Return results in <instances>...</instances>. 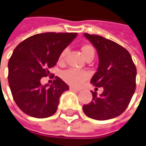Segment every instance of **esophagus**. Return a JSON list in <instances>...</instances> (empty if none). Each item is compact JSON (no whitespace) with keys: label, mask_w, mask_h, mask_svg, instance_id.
<instances>
[{"label":"esophagus","mask_w":146,"mask_h":146,"mask_svg":"<svg viewBox=\"0 0 146 146\" xmlns=\"http://www.w3.org/2000/svg\"><path fill=\"white\" fill-rule=\"evenodd\" d=\"M70 90H71V91L77 92L80 91V88H76V87H74V86H70Z\"/></svg>","instance_id":"obj_1"}]
</instances>
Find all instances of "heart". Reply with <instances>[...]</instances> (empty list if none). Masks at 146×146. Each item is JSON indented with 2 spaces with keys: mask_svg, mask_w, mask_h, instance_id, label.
<instances>
[{
  "mask_svg": "<svg viewBox=\"0 0 146 146\" xmlns=\"http://www.w3.org/2000/svg\"><path fill=\"white\" fill-rule=\"evenodd\" d=\"M80 50H81V53H82L83 56L85 57V59L88 55H91V54L94 55V48H93L92 46H91L89 44L83 45L81 46ZM66 54V49H64L59 56V62L61 63L64 61ZM61 77L66 84H68L72 86H79L83 83V81H85L89 77V74L86 71H84V70L70 68L62 72Z\"/></svg>",
  "mask_w": 146,
  "mask_h": 146,
  "instance_id": "b5f03b06",
  "label": "heart"
}]
</instances>
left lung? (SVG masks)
I'll return each mask as SVG.
<instances>
[{"label":"left lung","mask_w":146,"mask_h":146,"mask_svg":"<svg viewBox=\"0 0 146 146\" xmlns=\"http://www.w3.org/2000/svg\"><path fill=\"white\" fill-rule=\"evenodd\" d=\"M84 35L99 55V66L91 83L104 91L99 96L92 91V100L83 106V111L96 120L116 118L127 108L136 89V66L129 52L118 43L100 35Z\"/></svg>","instance_id":"left-lung-1"}]
</instances>
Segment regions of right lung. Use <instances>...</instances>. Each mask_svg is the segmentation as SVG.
I'll return each mask as SVG.
<instances>
[{
  "mask_svg": "<svg viewBox=\"0 0 146 146\" xmlns=\"http://www.w3.org/2000/svg\"><path fill=\"white\" fill-rule=\"evenodd\" d=\"M77 36V33H44L21 42L8 61V83L18 107L38 119L54 115L60 97L69 86L59 77L52 85L40 84L50 74L61 52ZM54 77V76H53Z\"/></svg>",
  "mask_w": 146,
  "mask_h": 146,
  "instance_id": "right-lung-1",
  "label": "right lung"
}]
</instances>
